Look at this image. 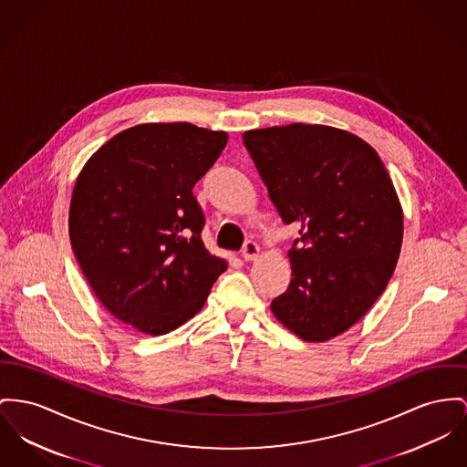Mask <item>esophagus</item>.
Instances as JSON below:
<instances>
[{
	"mask_svg": "<svg viewBox=\"0 0 467 467\" xmlns=\"http://www.w3.org/2000/svg\"><path fill=\"white\" fill-rule=\"evenodd\" d=\"M256 254H258L256 243L254 241H246L244 246H243V258L244 260H253V258H256Z\"/></svg>",
	"mask_w": 467,
	"mask_h": 467,
	"instance_id": "1",
	"label": "esophagus"
}]
</instances>
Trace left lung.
I'll return each instance as SVG.
<instances>
[{
  "label": "left lung",
  "instance_id": "1",
  "mask_svg": "<svg viewBox=\"0 0 467 467\" xmlns=\"http://www.w3.org/2000/svg\"><path fill=\"white\" fill-rule=\"evenodd\" d=\"M243 141L281 221L299 226L292 280L271 310L299 338L326 342L391 280L404 234L393 182L368 143L335 127L253 129Z\"/></svg>",
  "mask_w": 467,
  "mask_h": 467
}]
</instances>
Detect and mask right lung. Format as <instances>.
<instances>
[{"mask_svg": "<svg viewBox=\"0 0 467 467\" xmlns=\"http://www.w3.org/2000/svg\"><path fill=\"white\" fill-rule=\"evenodd\" d=\"M226 141L223 130L187 122L136 125L78 177L68 213L78 264L100 303L141 333L184 324L228 267L203 246L192 194Z\"/></svg>", "mask_w": 467, "mask_h": 467, "instance_id": "add662e5", "label": "right lung"}]
</instances>
